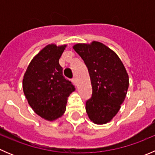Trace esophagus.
<instances>
[{
  "label": "esophagus",
  "mask_w": 155,
  "mask_h": 155,
  "mask_svg": "<svg viewBox=\"0 0 155 155\" xmlns=\"http://www.w3.org/2000/svg\"><path fill=\"white\" fill-rule=\"evenodd\" d=\"M72 81H73V82H74L75 84H76V82H77V79H76V76H74V77H73V79H72Z\"/></svg>",
  "instance_id": "esophagus-1"
}]
</instances>
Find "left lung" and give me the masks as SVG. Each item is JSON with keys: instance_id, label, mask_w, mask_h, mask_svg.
Listing matches in <instances>:
<instances>
[{"instance_id": "8db88e82", "label": "left lung", "mask_w": 155, "mask_h": 155, "mask_svg": "<svg viewBox=\"0 0 155 155\" xmlns=\"http://www.w3.org/2000/svg\"><path fill=\"white\" fill-rule=\"evenodd\" d=\"M88 70L92 86L91 97L85 103L91 121L107 124L119 111L129 86L124 64L112 50L100 42L78 43L73 46Z\"/></svg>"}]
</instances>
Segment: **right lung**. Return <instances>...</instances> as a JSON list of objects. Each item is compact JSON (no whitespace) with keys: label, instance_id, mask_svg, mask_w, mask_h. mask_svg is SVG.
Here are the masks:
<instances>
[{"label":"right lung","instance_id":"obj_1","mask_svg":"<svg viewBox=\"0 0 155 155\" xmlns=\"http://www.w3.org/2000/svg\"><path fill=\"white\" fill-rule=\"evenodd\" d=\"M66 45H48L29 64L22 82L29 105L38 115L54 121L66 110L68 97L75 86L63 76L59 59Z\"/></svg>","mask_w":155,"mask_h":155}]
</instances>
